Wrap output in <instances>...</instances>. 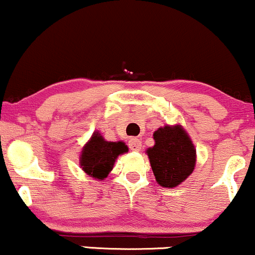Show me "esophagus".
Listing matches in <instances>:
<instances>
[{
	"label": "esophagus",
	"mask_w": 255,
	"mask_h": 255,
	"mask_svg": "<svg viewBox=\"0 0 255 255\" xmlns=\"http://www.w3.org/2000/svg\"><path fill=\"white\" fill-rule=\"evenodd\" d=\"M128 146H129V148L131 151H135V152H139L141 149V147H142V143H141V141L139 139H136V137H131L129 140V142H128Z\"/></svg>",
	"instance_id": "esophagus-1"
}]
</instances>
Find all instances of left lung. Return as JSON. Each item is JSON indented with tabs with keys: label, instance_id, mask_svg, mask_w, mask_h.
I'll list each match as a JSON object with an SVG mask.
<instances>
[{
	"label": "left lung",
	"instance_id": "left-lung-1",
	"mask_svg": "<svg viewBox=\"0 0 255 255\" xmlns=\"http://www.w3.org/2000/svg\"><path fill=\"white\" fill-rule=\"evenodd\" d=\"M154 146L147 148L155 180L164 188H176L196 165V149L180 125L165 126L153 133Z\"/></svg>",
	"mask_w": 255,
	"mask_h": 255
}]
</instances>
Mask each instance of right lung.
<instances>
[{"mask_svg":"<svg viewBox=\"0 0 255 255\" xmlns=\"http://www.w3.org/2000/svg\"><path fill=\"white\" fill-rule=\"evenodd\" d=\"M126 152H128V147L125 142L106 141L98 131H95L83 147L79 165L90 177L103 180L113 170L119 155Z\"/></svg>","mask_w":255,"mask_h":255,"instance_id":"1","label":"right lung"}]
</instances>
